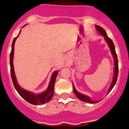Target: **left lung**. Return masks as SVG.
Returning <instances> with one entry per match:
<instances>
[{
	"mask_svg": "<svg viewBox=\"0 0 129 129\" xmlns=\"http://www.w3.org/2000/svg\"><path fill=\"white\" fill-rule=\"evenodd\" d=\"M95 27L96 29H97V30H98L104 37H105V40H106L107 43H108V46H109L110 49H111V53L112 54L113 57H114V62H115L114 76V77H113V80H112V82L111 86H110L109 91H108V94H109L110 91H111V90L112 89V88H114L116 82H117L118 74V61L117 55L115 52V48L114 44V43H113L112 40L108 37V36L106 34V31H105V30L103 28V27H102L100 26H97V25L95 26ZM73 87L74 93L75 94V95L77 96V98L80 99V100L83 101V102H87V103H97L100 102V101H92L91 99L89 98V97H88V96L83 95V94H80V93L76 89V88L74 87L73 84Z\"/></svg>",
	"mask_w": 129,
	"mask_h": 129,
	"instance_id": "obj_1",
	"label": "left lung"
}]
</instances>
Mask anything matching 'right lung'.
<instances>
[{
  "label": "right lung",
  "mask_w": 129,
  "mask_h": 129,
  "mask_svg": "<svg viewBox=\"0 0 129 129\" xmlns=\"http://www.w3.org/2000/svg\"><path fill=\"white\" fill-rule=\"evenodd\" d=\"M21 32V31H20ZM19 33V34H20ZM18 36L14 39L13 42L12 44L11 52L10 53V67H11V78L12 82H13L14 86L17 90L18 94L21 97H23L26 101L29 102V103L35 105H39L41 104H44L49 102L52 98L54 93V86H55V83L56 78L57 75L58 74L59 71H54L53 73L51 79L50 80L49 86H48L47 90L44 92L41 93L39 94H34L30 91H26V90L23 89L18 85L17 82L16 77H15L14 74V70L13 66V58H14V44L15 41L16 40Z\"/></svg>",
  "instance_id": "obj_1"
}]
</instances>
